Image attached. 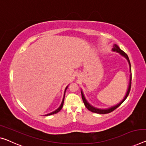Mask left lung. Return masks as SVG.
I'll return each mask as SVG.
<instances>
[{"label": "left lung", "mask_w": 146, "mask_h": 146, "mask_svg": "<svg viewBox=\"0 0 146 146\" xmlns=\"http://www.w3.org/2000/svg\"><path fill=\"white\" fill-rule=\"evenodd\" d=\"M112 51H113V52H117V53H119L121 55H122L123 57H124L125 59L127 60L128 62H129V68H130V73H131V74H130L129 83V86H128V87H127V91L126 92V93H125V95L124 96V98H123V99L119 103H118V104L114 105V106H110V107H109V108H96V107H94L93 106H92V105L90 104V103H89L88 101H87V100H86V97H85L84 93H83L82 89H81V93H82V100H83V101H84L85 106H86V107L87 108V109L89 110V111L93 112V113H99V114H105V113H110V112H111L112 111H113L114 110H115L116 108H118L119 106L122 103L124 102L125 100H126V98H127V96H128V95H129V94L130 90H131L132 74H131V62H130L129 57H128V55L124 52V51L121 50V49L119 48V47L117 44H114L113 45V48H112Z\"/></svg>", "instance_id": "obj_1"}]
</instances>
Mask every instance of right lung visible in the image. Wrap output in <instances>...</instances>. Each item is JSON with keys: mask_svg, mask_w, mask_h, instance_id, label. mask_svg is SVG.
Returning a JSON list of instances; mask_svg holds the SVG:
<instances>
[{"mask_svg": "<svg viewBox=\"0 0 146 146\" xmlns=\"http://www.w3.org/2000/svg\"><path fill=\"white\" fill-rule=\"evenodd\" d=\"M68 86H66V87L65 88V90H64V96H63V98H62V102H61V104H60V106L57 109V110H55V111H52V112H51V113H48V114H46V115H44L45 116H48V115H53V114H55V113H57V112H59L60 110L62 109V106H63V103H64V96H65V92H66V90L67 89V88H68Z\"/></svg>", "mask_w": 146, "mask_h": 146, "instance_id": "1", "label": "right lung"}]
</instances>
